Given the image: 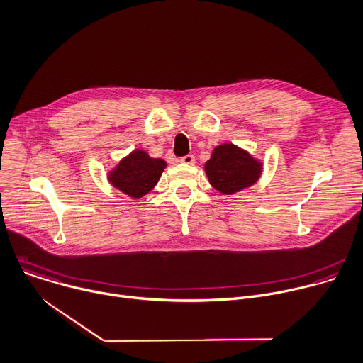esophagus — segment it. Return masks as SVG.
Masks as SVG:
<instances>
[{"mask_svg": "<svg viewBox=\"0 0 363 363\" xmlns=\"http://www.w3.org/2000/svg\"><path fill=\"white\" fill-rule=\"evenodd\" d=\"M180 162H182V163H184V164L191 166V164H194V156H193V155H187V156L182 157V159H180Z\"/></svg>", "mask_w": 363, "mask_h": 363, "instance_id": "34e87169", "label": "esophagus"}]
</instances>
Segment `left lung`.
<instances>
[{
	"label": "left lung",
	"mask_w": 363,
	"mask_h": 363,
	"mask_svg": "<svg viewBox=\"0 0 363 363\" xmlns=\"http://www.w3.org/2000/svg\"><path fill=\"white\" fill-rule=\"evenodd\" d=\"M204 172L213 189L230 196L249 189L260 179L263 162L233 143H223L211 152Z\"/></svg>",
	"instance_id": "8db88e82"
}]
</instances>
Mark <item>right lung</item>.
<instances>
[{"label": "right lung", "instance_id": "1", "mask_svg": "<svg viewBox=\"0 0 363 363\" xmlns=\"http://www.w3.org/2000/svg\"><path fill=\"white\" fill-rule=\"evenodd\" d=\"M167 163L152 157L146 150L135 149L107 173L108 183L131 199H141L159 183Z\"/></svg>", "mask_w": 363, "mask_h": 363}]
</instances>
